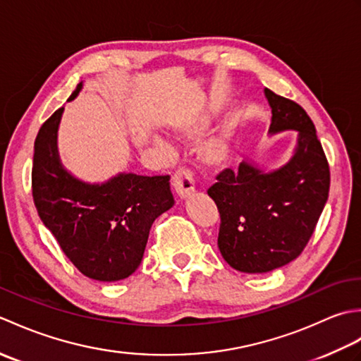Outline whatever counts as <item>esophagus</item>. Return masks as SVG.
Masks as SVG:
<instances>
[{
  "label": "esophagus",
  "mask_w": 361,
  "mask_h": 361,
  "mask_svg": "<svg viewBox=\"0 0 361 361\" xmlns=\"http://www.w3.org/2000/svg\"><path fill=\"white\" fill-rule=\"evenodd\" d=\"M173 189L176 195H178L181 200L190 197L195 192V180H194V173L188 171V169H178L173 173Z\"/></svg>",
  "instance_id": "esophagus-1"
}]
</instances>
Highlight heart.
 I'll return each instance as SVG.
<instances>
[{"label":"heart","mask_w":361,"mask_h":361,"mask_svg":"<svg viewBox=\"0 0 361 361\" xmlns=\"http://www.w3.org/2000/svg\"><path fill=\"white\" fill-rule=\"evenodd\" d=\"M211 124V114L209 113H200L194 114V116H186L175 119L171 128L173 133L181 137V140H194V137L200 136L208 130ZM157 145L159 147H166V142L161 137H153ZM198 155H200L202 161L208 166H221L231 155V135L228 132H217L208 140H204L200 147H198Z\"/></svg>","instance_id":"heart-1"}]
</instances>
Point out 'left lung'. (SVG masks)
<instances>
[{
  "label": "left lung",
  "mask_w": 361,
  "mask_h": 361,
  "mask_svg": "<svg viewBox=\"0 0 361 361\" xmlns=\"http://www.w3.org/2000/svg\"><path fill=\"white\" fill-rule=\"evenodd\" d=\"M271 109L268 133H298L293 155L267 172L243 159L208 190L220 212L219 250L234 270L273 271L295 260L312 237L329 197L331 172L317 130L301 105L264 90Z\"/></svg>",
  "instance_id": "8db88e82"
}]
</instances>
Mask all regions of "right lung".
<instances>
[{
  "mask_svg": "<svg viewBox=\"0 0 361 361\" xmlns=\"http://www.w3.org/2000/svg\"><path fill=\"white\" fill-rule=\"evenodd\" d=\"M80 82L68 101L78 97ZM63 106L42 126L34 144L32 195L38 216L60 248L87 278L114 282L140 267L152 224L173 206L171 176L121 172L87 183L68 172L59 157Z\"/></svg>",
  "mask_w": 361,
  "mask_h": 361,
  "instance_id": "right-lung-1",
  "label": "right lung"
}]
</instances>
